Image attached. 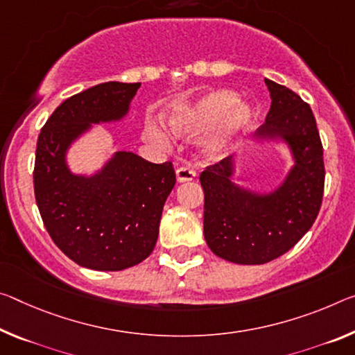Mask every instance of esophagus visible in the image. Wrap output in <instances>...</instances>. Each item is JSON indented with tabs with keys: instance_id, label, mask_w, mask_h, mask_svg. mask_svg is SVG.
I'll list each match as a JSON object with an SVG mask.
<instances>
[{
	"instance_id": "obj_1",
	"label": "esophagus",
	"mask_w": 355,
	"mask_h": 355,
	"mask_svg": "<svg viewBox=\"0 0 355 355\" xmlns=\"http://www.w3.org/2000/svg\"><path fill=\"white\" fill-rule=\"evenodd\" d=\"M196 178V171L189 167H180L177 168V180L178 183H184V182H191V180Z\"/></svg>"
}]
</instances>
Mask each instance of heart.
<instances>
[{"mask_svg": "<svg viewBox=\"0 0 355 355\" xmlns=\"http://www.w3.org/2000/svg\"><path fill=\"white\" fill-rule=\"evenodd\" d=\"M252 120L250 105L240 103L237 94L226 89H215L202 94L193 104L173 112L167 125L173 136L194 139L207 132L200 140V151L208 159L216 161L226 156ZM156 144L167 147L168 140L161 131H153Z\"/></svg>", "mask_w": 355, "mask_h": 355, "instance_id": "b5f03b06", "label": "heart"}]
</instances>
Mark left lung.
<instances>
[{"mask_svg": "<svg viewBox=\"0 0 355 355\" xmlns=\"http://www.w3.org/2000/svg\"><path fill=\"white\" fill-rule=\"evenodd\" d=\"M272 105L259 128L263 140H283L294 157L284 182L261 194L232 182L230 157L200 173L204 235L218 257L259 266L288 252L316 221L324 194V150L316 120L299 94L266 78Z\"/></svg>", "mask_w": 355, "mask_h": 355, "instance_id": "obj_1", "label": "left lung"}]
</instances>
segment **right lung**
<instances>
[{"mask_svg": "<svg viewBox=\"0 0 355 355\" xmlns=\"http://www.w3.org/2000/svg\"><path fill=\"white\" fill-rule=\"evenodd\" d=\"M140 83L105 82L56 107L37 137L36 204L55 245L82 267L118 272L153 251L167 196L175 187L172 162L153 164L116 151L92 177L69 171L66 153L92 125L120 121Z\"/></svg>", "mask_w": 355, "mask_h": 355, "instance_id": "add662e5", "label": "right lung"}]
</instances>
